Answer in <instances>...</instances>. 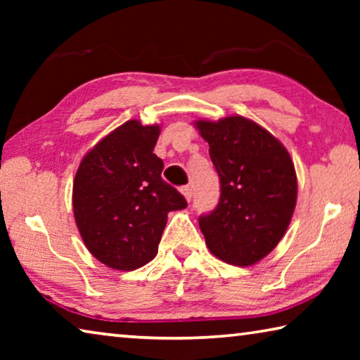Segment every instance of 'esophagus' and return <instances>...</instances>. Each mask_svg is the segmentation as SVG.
Instances as JSON below:
<instances>
[{
  "mask_svg": "<svg viewBox=\"0 0 360 360\" xmlns=\"http://www.w3.org/2000/svg\"><path fill=\"white\" fill-rule=\"evenodd\" d=\"M181 192L186 197L187 202H191V200H192V187L191 186H184V187L181 188Z\"/></svg>",
  "mask_w": 360,
  "mask_h": 360,
  "instance_id": "obj_1",
  "label": "esophagus"
}]
</instances>
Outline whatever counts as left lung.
Returning <instances> with one entry per match:
<instances>
[{
    "label": "left lung",
    "mask_w": 360,
    "mask_h": 360,
    "mask_svg": "<svg viewBox=\"0 0 360 360\" xmlns=\"http://www.w3.org/2000/svg\"><path fill=\"white\" fill-rule=\"evenodd\" d=\"M210 144L221 181L214 211L200 216L206 246L222 262L249 266L281 241L297 203V174L288 149L241 115L195 122Z\"/></svg>",
    "instance_id": "obj_1"
}]
</instances>
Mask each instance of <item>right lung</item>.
<instances>
[{
    "instance_id": "obj_1",
    "label": "right lung",
    "mask_w": 360,
    "mask_h": 360,
    "mask_svg": "<svg viewBox=\"0 0 360 360\" xmlns=\"http://www.w3.org/2000/svg\"><path fill=\"white\" fill-rule=\"evenodd\" d=\"M158 125L127 120L90 149L72 184V211L84 245L109 268L131 271L157 255L168 212L186 198L162 179L154 154Z\"/></svg>"
}]
</instances>
